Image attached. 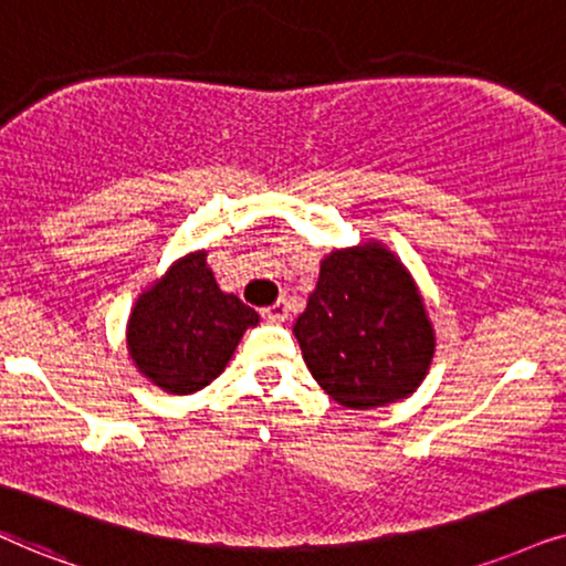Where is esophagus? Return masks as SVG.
I'll use <instances>...</instances> for the list:
<instances>
[{
    "mask_svg": "<svg viewBox=\"0 0 566 566\" xmlns=\"http://www.w3.org/2000/svg\"><path fill=\"white\" fill-rule=\"evenodd\" d=\"M287 313H290L287 300H276L274 305L263 307V316H266L269 321H284V318H287Z\"/></svg>",
    "mask_w": 566,
    "mask_h": 566,
    "instance_id": "esophagus-1",
    "label": "esophagus"
}]
</instances>
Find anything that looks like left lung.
Here are the masks:
<instances>
[{
    "instance_id": "left-lung-1",
    "label": "left lung",
    "mask_w": 566,
    "mask_h": 566,
    "mask_svg": "<svg viewBox=\"0 0 566 566\" xmlns=\"http://www.w3.org/2000/svg\"><path fill=\"white\" fill-rule=\"evenodd\" d=\"M292 332L321 389L349 410L410 397L436 349L410 271L381 242L332 250Z\"/></svg>"
}]
</instances>
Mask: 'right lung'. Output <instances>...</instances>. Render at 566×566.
I'll return each instance as SVG.
<instances>
[{"mask_svg":"<svg viewBox=\"0 0 566 566\" xmlns=\"http://www.w3.org/2000/svg\"><path fill=\"white\" fill-rule=\"evenodd\" d=\"M206 250L182 255L135 300L127 349L135 368L169 395H192L227 368L259 313L221 292Z\"/></svg>","mask_w":566,"mask_h":566,"instance_id":"right-lung-1","label":"right lung"}]
</instances>
